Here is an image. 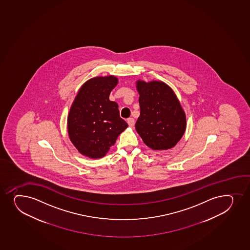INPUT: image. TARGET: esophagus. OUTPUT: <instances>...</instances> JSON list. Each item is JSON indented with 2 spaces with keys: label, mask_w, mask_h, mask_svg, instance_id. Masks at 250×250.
Here are the masks:
<instances>
[{
  "label": "esophagus",
  "mask_w": 250,
  "mask_h": 250,
  "mask_svg": "<svg viewBox=\"0 0 250 250\" xmlns=\"http://www.w3.org/2000/svg\"><path fill=\"white\" fill-rule=\"evenodd\" d=\"M127 123L129 125V127H133L134 125V118H129L127 120Z\"/></svg>",
  "instance_id": "1"
}]
</instances>
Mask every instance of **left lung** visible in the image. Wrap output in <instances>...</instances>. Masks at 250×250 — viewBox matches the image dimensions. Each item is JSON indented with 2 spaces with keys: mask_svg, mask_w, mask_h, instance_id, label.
I'll list each match as a JSON object with an SVG mask.
<instances>
[{
  "mask_svg": "<svg viewBox=\"0 0 250 250\" xmlns=\"http://www.w3.org/2000/svg\"><path fill=\"white\" fill-rule=\"evenodd\" d=\"M140 115L135 129L153 150L173 148L185 133L187 121L172 89L159 81L138 80Z\"/></svg>",
  "mask_w": 250,
  "mask_h": 250,
  "instance_id": "1",
  "label": "left lung"
}]
</instances>
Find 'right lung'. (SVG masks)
Instances as JSON below:
<instances>
[{
	"label": "right lung",
	"mask_w": 250,
	"mask_h": 250,
	"mask_svg": "<svg viewBox=\"0 0 250 250\" xmlns=\"http://www.w3.org/2000/svg\"><path fill=\"white\" fill-rule=\"evenodd\" d=\"M117 83L118 79L112 75L86 81L70 108L68 135L83 155L91 159L104 157L128 127L120 116L117 103L109 99Z\"/></svg>",
	"instance_id": "1"
}]
</instances>
